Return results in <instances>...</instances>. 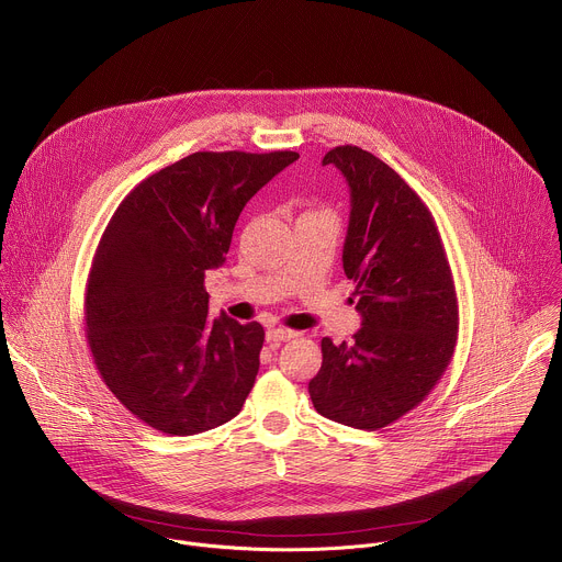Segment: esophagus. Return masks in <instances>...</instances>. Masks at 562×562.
Wrapping results in <instances>:
<instances>
[{"label": "esophagus", "instance_id": "34e87169", "mask_svg": "<svg viewBox=\"0 0 562 562\" xmlns=\"http://www.w3.org/2000/svg\"><path fill=\"white\" fill-rule=\"evenodd\" d=\"M293 337H297V333L291 328H282V326L267 328V341H289Z\"/></svg>", "mask_w": 562, "mask_h": 562}]
</instances>
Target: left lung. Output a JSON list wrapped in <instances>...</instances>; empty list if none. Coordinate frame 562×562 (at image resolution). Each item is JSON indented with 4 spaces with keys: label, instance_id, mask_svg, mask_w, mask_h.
Masks as SVG:
<instances>
[{
    "label": "left lung",
    "instance_id": "1",
    "mask_svg": "<svg viewBox=\"0 0 562 562\" xmlns=\"http://www.w3.org/2000/svg\"><path fill=\"white\" fill-rule=\"evenodd\" d=\"M348 182L344 273L361 328L350 341L322 339L308 382L315 411L337 424L378 430L415 406L446 372L459 330L452 271L432 214L384 160L355 145L330 149Z\"/></svg>",
    "mask_w": 562,
    "mask_h": 562
}]
</instances>
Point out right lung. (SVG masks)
<instances>
[{"label":"right lung","mask_w":562,"mask_h":562,"mask_svg":"<svg viewBox=\"0 0 562 562\" xmlns=\"http://www.w3.org/2000/svg\"><path fill=\"white\" fill-rule=\"evenodd\" d=\"M297 151H196L125 196L97 247L86 337L112 395L143 424L187 437L234 419L254 389L265 328L210 315L205 273L236 221Z\"/></svg>","instance_id":"right-lung-1"}]
</instances>
